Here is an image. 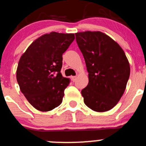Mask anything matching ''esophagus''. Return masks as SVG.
Instances as JSON below:
<instances>
[{"mask_svg": "<svg viewBox=\"0 0 146 146\" xmlns=\"http://www.w3.org/2000/svg\"><path fill=\"white\" fill-rule=\"evenodd\" d=\"M76 79V76H72V80L73 81V82H75Z\"/></svg>", "mask_w": 146, "mask_h": 146, "instance_id": "obj_1", "label": "esophagus"}]
</instances>
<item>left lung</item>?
Here are the masks:
<instances>
[{
    "mask_svg": "<svg viewBox=\"0 0 146 146\" xmlns=\"http://www.w3.org/2000/svg\"><path fill=\"white\" fill-rule=\"evenodd\" d=\"M89 73V84L82 90L85 104L94 111L113 109L125 92L130 64L121 46L99 31L75 33Z\"/></svg>",
    "mask_w": 146,
    "mask_h": 146,
    "instance_id": "left-lung-1",
    "label": "left lung"
}]
</instances>
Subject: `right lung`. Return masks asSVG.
<instances>
[{
	"instance_id": "1",
	"label": "right lung",
	"mask_w": 146,
	"mask_h": 146,
	"mask_svg": "<svg viewBox=\"0 0 146 146\" xmlns=\"http://www.w3.org/2000/svg\"><path fill=\"white\" fill-rule=\"evenodd\" d=\"M73 33L52 32L36 39L20 58L16 78L20 89L37 110L49 111L61 104L70 84L63 77L62 54L74 40Z\"/></svg>"
}]
</instances>
